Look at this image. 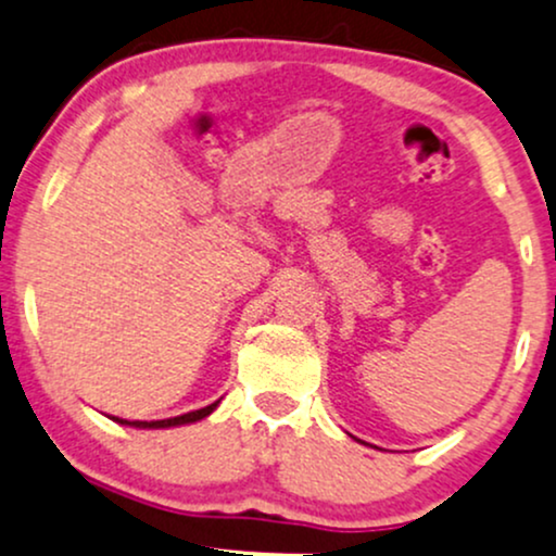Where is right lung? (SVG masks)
I'll return each mask as SVG.
<instances>
[{"label":"right lung","instance_id":"add662e5","mask_svg":"<svg viewBox=\"0 0 556 556\" xmlns=\"http://www.w3.org/2000/svg\"><path fill=\"white\" fill-rule=\"evenodd\" d=\"M216 405H219V400L212 402V405L201 407V410H193V413H185V416H177V418H167V420H125V418H114L117 424L123 426H136V429H169V426H182V424H195V420L212 416L216 410Z\"/></svg>","mask_w":556,"mask_h":556}]
</instances>
